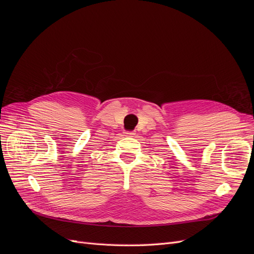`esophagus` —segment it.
Segmentation results:
<instances>
[{
  "instance_id": "34e87169",
  "label": "esophagus",
  "mask_w": 254,
  "mask_h": 254,
  "mask_svg": "<svg viewBox=\"0 0 254 254\" xmlns=\"http://www.w3.org/2000/svg\"><path fill=\"white\" fill-rule=\"evenodd\" d=\"M124 134H125L126 136H133L135 133H134V131H125Z\"/></svg>"
}]
</instances>
